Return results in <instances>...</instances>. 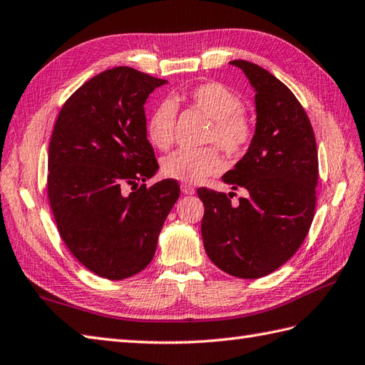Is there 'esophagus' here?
Returning <instances> with one entry per match:
<instances>
[{"mask_svg": "<svg viewBox=\"0 0 365 365\" xmlns=\"http://www.w3.org/2000/svg\"><path fill=\"white\" fill-rule=\"evenodd\" d=\"M182 192H183V195H188V196H191V195H195V188H192L191 185L183 183V185H182Z\"/></svg>", "mask_w": 365, "mask_h": 365, "instance_id": "34e87169", "label": "esophagus"}]
</instances>
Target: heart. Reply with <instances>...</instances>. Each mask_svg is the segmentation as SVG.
<instances>
[{"label":"heart","mask_w":365,"mask_h":365,"mask_svg":"<svg viewBox=\"0 0 365 365\" xmlns=\"http://www.w3.org/2000/svg\"><path fill=\"white\" fill-rule=\"evenodd\" d=\"M185 98L213 120L208 141H215L224 152L235 155L243 152L252 139V123L242 113V100L221 83H202L191 88ZM177 108L173 100H163L153 108L145 123V135L150 144L165 150L173 144ZM163 174L183 183H199L218 174L222 163L218 150L178 149L163 160Z\"/></svg>","instance_id":"b5f03b06"}]
</instances>
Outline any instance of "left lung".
Wrapping results in <instances>:
<instances>
[{"label":"left lung","mask_w":365,"mask_h":365,"mask_svg":"<svg viewBox=\"0 0 365 365\" xmlns=\"http://www.w3.org/2000/svg\"><path fill=\"white\" fill-rule=\"evenodd\" d=\"M255 91V131L250 149L222 175L226 192L199 188L205 207L200 232L205 252L227 274L257 279L273 273L298 251L311 227L319 182L315 135L293 92L250 61H230Z\"/></svg>","instance_id":"obj_1"}]
</instances>
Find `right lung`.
<instances>
[{
	"label": "right lung",
	"instance_id": "1",
	"mask_svg": "<svg viewBox=\"0 0 365 365\" xmlns=\"http://www.w3.org/2000/svg\"><path fill=\"white\" fill-rule=\"evenodd\" d=\"M165 83L110 68L68 97L53 128L46 190L59 235L76 260L111 281L149 265L180 196L173 178L138 188L158 170L144 103Z\"/></svg>",
	"mask_w": 365,
	"mask_h": 365
}]
</instances>
